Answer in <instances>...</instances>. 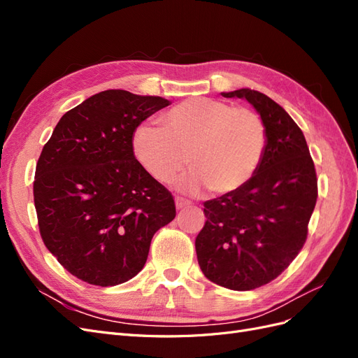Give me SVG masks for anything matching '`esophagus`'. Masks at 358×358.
Here are the masks:
<instances>
[{"label": "esophagus", "instance_id": "obj_1", "mask_svg": "<svg viewBox=\"0 0 358 358\" xmlns=\"http://www.w3.org/2000/svg\"><path fill=\"white\" fill-rule=\"evenodd\" d=\"M175 201H176V208L178 209H185V208H189V206H191V201L182 199V197H176Z\"/></svg>", "mask_w": 358, "mask_h": 358}]
</instances>
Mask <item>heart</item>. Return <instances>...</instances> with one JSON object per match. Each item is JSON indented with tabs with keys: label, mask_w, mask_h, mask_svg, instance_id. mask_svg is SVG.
Wrapping results in <instances>:
<instances>
[{
	"label": "heart",
	"mask_w": 358,
	"mask_h": 358,
	"mask_svg": "<svg viewBox=\"0 0 358 358\" xmlns=\"http://www.w3.org/2000/svg\"><path fill=\"white\" fill-rule=\"evenodd\" d=\"M162 128L142 125L133 137L137 162L161 183L179 182L188 192L203 187L213 196L234 192L252 179L262 164L267 129L255 112L213 99H192L161 117ZM189 159H186V157Z\"/></svg>",
	"instance_id": "1"
}]
</instances>
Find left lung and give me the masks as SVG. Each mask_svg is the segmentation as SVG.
<instances>
[{"label":"left lung","instance_id":"1","mask_svg":"<svg viewBox=\"0 0 358 358\" xmlns=\"http://www.w3.org/2000/svg\"><path fill=\"white\" fill-rule=\"evenodd\" d=\"M222 96L255 107L267 145L246 185L203 203L206 222L196 251L209 280L248 291L278 278L301 251L318 197L317 171L301 129L278 103L249 88Z\"/></svg>","mask_w":358,"mask_h":358}]
</instances>
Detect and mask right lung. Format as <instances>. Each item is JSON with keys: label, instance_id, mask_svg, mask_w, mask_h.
<instances>
[{"label": "right lung", "instance_id": "1", "mask_svg": "<svg viewBox=\"0 0 358 358\" xmlns=\"http://www.w3.org/2000/svg\"><path fill=\"white\" fill-rule=\"evenodd\" d=\"M169 100L124 90L95 94L64 115L43 148L34 204L46 248L91 285L143 268L154 234L175 220L171 192L138 164L136 128Z\"/></svg>", "mask_w": 358, "mask_h": 358}]
</instances>
